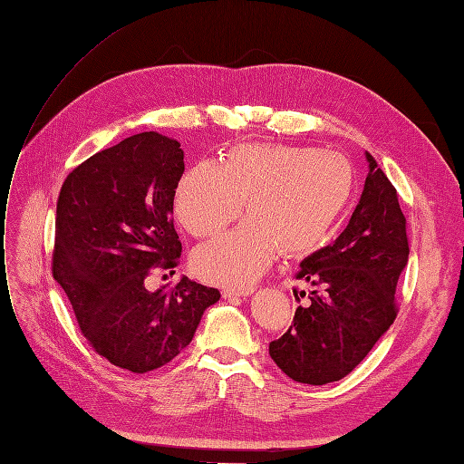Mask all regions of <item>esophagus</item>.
Here are the masks:
<instances>
[{
  "label": "esophagus",
  "mask_w": 464,
  "mask_h": 464,
  "mask_svg": "<svg viewBox=\"0 0 464 464\" xmlns=\"http://www.w3.org/2000/svg\"><path fill=\"white\" fill-rule=\"evenodd\" d=\"M254 293V288H243V290H237V288H223V298H238V296H248Z\"/></svg>",
  "instance_id": "34e87169"
}]
</instances>
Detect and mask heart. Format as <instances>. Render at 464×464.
<instances>
[{
  "label": "heart",
  "mask_w": 464,
  "mask_h": 464,
  "mask_svg": "<svg viewBox=\"0 0 464 464\" xmlns=\"http://www.w3.org/2000/svg\"><path fill=\"white\" fill-rule=\"evenodd\" d=\"M355 188L352 162L340 152L281 143H245L221 164L198 162L181 176L174 214L195 237H212L241 214V227L202 245L193 267L210 283L245 288L281 250L307 256L327 241Z\"/></svg>",
  "instance_id": "obj_1"
}]
</instances>
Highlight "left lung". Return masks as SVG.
Returning a JSON list of instances; mask_svg holds the SVG:
<instances>
[{"label":"left lung","mask_w":464,"mask_h":464,"mask_svg":"<svg viewBox=\"0 0 464 464\" xmlns=\"http://www.w3.org/2000/svg\"><path fill=\"white\" fill-rule=\"evenodd\" d=\"M365 157L369 176L346 229L300 264L296 279L315 288L296 307L290 329L269 344L273 362L296 382L344 379L398 314L393 295L409 258L407 221L396 187Z\"/></svg>","instance_id":"1"}]
</instances>
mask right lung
<instances>
[{"mask_svg": "<svg viewBox=\"0 0 464 464\" xmlns=\"http://www.w3.org/2000/svg\"><path fill=\"white\" fill-rule=\"evenodd\" d=\"M183 169L176 140L143 131L82 162L59 193L53 277L93 350L131 372L169 363L219 300L187 277L147 288L152 269L181 256L171 214Z\"/></svg>", "mask_w": 464, "mask_h": 464, "instance_id": "1", "label": "right lung"}]
</instances>
